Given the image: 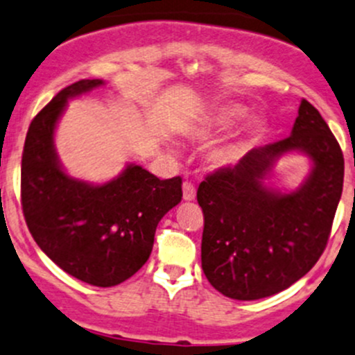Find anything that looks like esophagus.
Returning <instances> with one entry per match:
<instances>
[{"label":"esophagus","instance_id":"1","mask_svg":"<svg viewBox=\"0 0 355 355\" xmlns=\"http://www.w3.org/2000/svg\"><path fill=\"white\" fill-rule=\"evenodd\" d=\"M184 198L185 200H193L196 198V185L192 182H184Z\"/></svg>","mask_w":355,"mask_h":355}]
</instances>
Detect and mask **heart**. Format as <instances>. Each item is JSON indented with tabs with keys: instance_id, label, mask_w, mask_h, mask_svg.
<instances>
[{
	"instance_id": "obj_1",
	"label": "heart",
	"mask_w": 355,
	"mask_h": 355,
	"mask_svg": "<svg viewBox=\"0 0 355 355\" xmlns=\"http://www.w3.org/2000/svg\"><path fill=\"white\" fill-rule=\"evenodd\" d=\"M244 118V109L241 107H227V109H222L217 116H214L212 123H210V131L214 133H220V131H227L231 128H234L241 119ZM236 157V151L234 150H225L222 151L219 155L220 162H229Z\"/></svg>"
}]
</instances>
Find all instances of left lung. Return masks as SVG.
Masks as SVG:
<instances>
[{"label":"left lung","instance_id":"1","mask_svg":"<svg viewBox=\"0 0 355 355\" xmlns=\"http://www.w3.org/2000/svg\"><path fill=\"white\" fill-rule=\"evenodd\" d=\"M291 150L311 158V175L290 194L268 189L263 178ZM342 187L340 146L320 112L302 99L288 138L254 148L198 185L202 270L210 285L232 300H259L298 282L327 246Z\"/></svg>","mask_w":355,"mask_h":355}]
</instances>
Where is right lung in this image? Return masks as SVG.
<instances>
[{
    "mask_svg": "<svg viewBox=\"0 0 355 355\" xmlns=\"http://www.w3.org/2000/svg\"><path fill=\"white\" fill-rule=\"evenodd\" d=\"M101 85V79L70 84L33 118L21 157V207L35 243L58 268L107 288L150 258L158 222L182 200V178L159 180L135 163L103 185L65 173L53 146L57 121L69 99Z\"/></svg>",
    "mask_w": 355,
    "mask_h": 355,
    "instance_id": "obj_1",
    "label": "right lung"
}]
</instances>
